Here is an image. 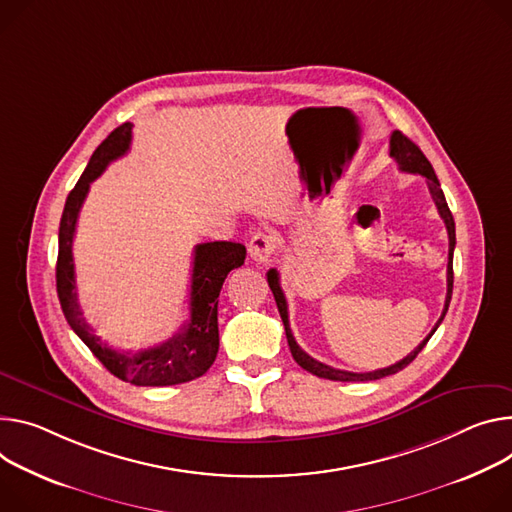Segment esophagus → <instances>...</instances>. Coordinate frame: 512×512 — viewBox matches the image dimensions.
Masks as SVG:
<instances>
[{"label":"esophagus","mask_w":512,"mask_h":512,"mask_svg":"<svg viewBox=\"0 0 512 512\" xmlns=\"http://www.w3.org/2000/svg\"><path fill=\"white\" fill-rule=\"evenodd\" d=\"M275 253V235L269 230H259L249 243V257L257 263H267Z\"/></svg>","instance_id":"1"}]
</instances>
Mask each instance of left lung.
<instances>
[{
    "label": "left lung",
    "mask_w": 512,
    "mask_h": 512,
    "mask_svg": "<svg viewBox=\"0 0 512 512\" xmlns=\"http://www.w3.org/2000/svg\"><path fill=\"white\" fill-rule=\"evenodd\" d=\"M390 157L396 159L400 171H406V173H416V175H423L427 177V185L431 190V196L435 200V206L447 226V235H449V261H447V296H445V308L441 312V318L437 320V324L433 327V331L429 333V337L418 345L414 351H410L404 359H400L398 363L390 365V367H382V369H376V371H363V374H355V371H345V369H335L327 363H320L316 361L314 357H310L306 351L300 349V345L296 343L294 335H292V329H290V320H288V302H286V296L282 292V286H280V273H277V269H269L267 271V284L273 292V298H275V304H277V310H280V316L284 320V329H286V337H288V345H290V351H292V357L296 359V363L310 371V374L318 376V378H324V380H335V382H369V380H380V378H386V376H392V374H398L400 369H404L408 363L414 361V357L423 351V347L429 343V339L433 337V333L437 331V327L441 324V320L445 318L447 314V308H449V302H451V294H453V249H455V222H453V216H451V210L447 206V200H445V194L441 190V183L433 171V165L429 163V159L423 155V151L418 149L408 136H404L400 130H394L392 136H390Z\"/></svg>",
    "instance_id": "obj_1"
}]
</instances>
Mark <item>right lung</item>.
Listing matches in <instances>:
<instances>
[{"label": "right lung", "instance_id": "1", "mask_svg": "<svg viewBox=\"0 0 512 512\" xmlns=\"http://www.w3.org/2000/svg\"><path fill=\"white\" fill-rule=\"evenodd\" d=\"M130 141V122L112 130L91 155L85 171L67 196L59 226L57 294L69 327L102 361L110 374L134 386H175L204 376L214 363L218 353V296L226 275L245 263L247 249L241 243L228 241L196 245L190 286V318L169 341L138 353H120L102 343L94 329L85 322L77 300L73 239L79 210L91 181L98 179L112 161L126 155Z\"/></svg>", "mask_w": 512, "mask_h": 512}]
</instances>
